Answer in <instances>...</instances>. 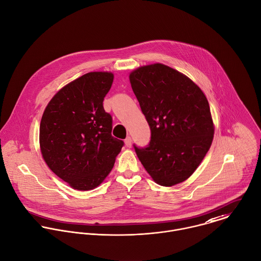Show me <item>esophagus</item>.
Returning <instances> with one entry per match:
<instances>
[{"label":"esophagus","instance_id":"esophagus-1","mask_svg":"<svg viewBox=\"0 0 261 261\" xmlns=\"http://www.w3.org/2000/svg\"><path fill=\"white\" fill-rule=\"evenodd\" d=\"M124 143H125V146L127 148H130L132 147V138L130 137H126V139L124 140Z\"/></svg>","mask_w":261,"mask_h":261}]
</instances>
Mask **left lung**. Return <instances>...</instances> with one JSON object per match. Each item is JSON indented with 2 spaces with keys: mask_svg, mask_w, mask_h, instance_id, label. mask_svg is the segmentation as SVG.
Masks as SVG:
<instances>
[{
  "mask_svg": "<svg viewBox=\"0 0 261 261\" xmlns=\"http://www.w3.org/2000/svg\"><path fill=\"white\" fill-rule=\"evenodd\" d=\"M129 81L151 129L147 147L134 144L141 163L160 185L186 180L214 138L206 97L186 76L162 64L137 69Z\"/></svg>",
  "mask_w": 261,
  "mask_h": 261,
  "instance_id": "obj_1",
  "label": "left lung"
}]
</instances>
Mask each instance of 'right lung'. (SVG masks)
<instances>
[{
  "label": "right lung",
  "instance_id": "1",
  "mask_svg": "<svg viewBox=\"0 0 261 261\" xmlns=\"http://www.w3.org/2000/svg\"><path fill=\"white\" fill-rule=\"evenodd\" d=\"M112 82L111 73L83 75L55 95L40 121L39 143L45 163L78 190L97 187L124 145L112 137V116L103 107Z\"/></svg>",
  "mask_w": 261,
  "mask_h": 261
}]
</instances>
